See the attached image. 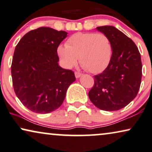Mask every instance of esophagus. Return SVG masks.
Masks as SVG:
<instances>
[{
  "label": "esophagus",
  "instance_id": "esophagus-1",
  "mask_svg": "<svg viewBox=\"0 0 152 152\" xmlns=\"http://www.w3.org/2000/svg\"><path fill=\"white\" fill-rule=\"evenodd\" d=\"M82 76V74H81V73L78 72H75V76H76V78H80V76Z\"/></svg>",
  "mask_w": 152,
  "mask_h": 152
}]
</instances>
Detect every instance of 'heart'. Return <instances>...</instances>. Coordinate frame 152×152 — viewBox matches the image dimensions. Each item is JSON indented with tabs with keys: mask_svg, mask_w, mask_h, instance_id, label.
<instances>
[{
	"mask_svg": "<svg viewBox=\"0 0 152 152\" xmlns=\"http://www.w3.org/2000/svg\"><path fill=\"white\" fill-rule=\"evenodd\" d=\"M57 53L64 67L76 65L78 58L88 72H102L108 66L112 56V45L103 33L76 32L67 39L65 46L60 45Z\"/></svg>",
	"mask_w": 152,
	"mask_h": 152,
	"instance_id": "1",
	"label": "heart"
}]
</instances>
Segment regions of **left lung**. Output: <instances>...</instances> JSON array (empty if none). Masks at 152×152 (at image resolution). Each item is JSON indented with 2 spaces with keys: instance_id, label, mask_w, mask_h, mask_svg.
Returning a JSON list of instances; mask_svg holds the SVG:
<instances>
[{
  "instance_id": "obj_1",
  "label": "left lung",
  "mask_w": 152,
  "mask_h": 152,
  "mask_svg": "<svg viewBox=\"0 0 152 152\" xmlns=\"http://www.w3.org/2000/svg\"><path fill=\"white\" fill-rule=\"evenodd\" d=\"M96 30L109 38L113 53L106 69L94 76V86L88 96L101 110H118L132 102L139 91L142 67L140 53L132 39L114 26H100Z\"/></svg>"
}]
</instances>
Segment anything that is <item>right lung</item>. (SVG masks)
<instances>
[{"label": "right lung", "instance_id": "add662e5", "mask_svg": "<svg viewBox=\"0 0 152 152\" xmlns=\"http://www.w3.org/2000/svg\"><path fill=\"white\" fill-rule=\"evenodd\" d=\"M66 36L65 31L41 27L26 33L16 46L11 66L14 90L32 112L46 114L58 109L76 80L72 70L58 64L57 48Z\"/></svg>", "mask_w": 152, "mask_h": 152}]
</instances>
